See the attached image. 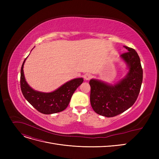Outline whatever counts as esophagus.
<instances>
[{
	"instance_id": "esophagus-1",
	"label": "esophagus",
	"mask_w": 159,
	"mask_h": 159,
	"mask_svg": "<svg viewBox=\"0 0 159 159\" xmlns=\"http://www.w3.org/2000/svg\"><path fill=\"white\" fill-rule=\"evenodd\" d=\"M91 77H92V75H91L90 74H86L84 75V79L86 81H88L91 78Z\"/></svg>"
}]
</instances>
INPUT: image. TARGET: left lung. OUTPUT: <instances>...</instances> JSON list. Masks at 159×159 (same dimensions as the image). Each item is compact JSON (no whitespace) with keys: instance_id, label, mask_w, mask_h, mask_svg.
Returning <instances> with one entry per match:
<instances>
[{"instance_id":"1","label":"left lung","mask_w":159,"mask_h":159,"mask_svg":"<svg viewBox=\"0 0 159 159\" xmlns=\"http://www.w3.org/2000/svg\"><path fill=\"white\" fill-rule=\"evenodd\" d=\"M128 51L120 56L125 63L127 73L114 84L91 79L90 102L95 113L106 117L121 114L136 102L143 81V69L137 52L124 46Z\"/></svg>"}]
</instances>
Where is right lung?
<instances>
[{"mask_svg": "<svg viewBox=\"0 0 159 159\" xmlns=\"http://www.w3.org/2000/svg\"><path fill=\"white\" fill-rule=\"evenodd\" d=\"M26 58L23 62L20 71V87L24 97L42 113L49 115L61 112L66 109L68 106L72 95L83 83L84 79L78 78L71 80L51 92L36 91L28 85L24 74L23 68Z\"/></svg>", "mask_w": 159, "mask_h": 159, "instance_id": "obj_1", "label": "right lung"}]
</instances>
